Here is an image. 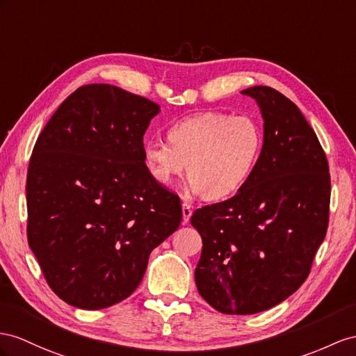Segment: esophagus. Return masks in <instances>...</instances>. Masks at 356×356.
Listing matches in <instances>:
<instances>
[{"instance_id":"obj_1","label":"esophagus","mask_w":356,"mask_h":356,"mask_svg":"<svg viewBox=\"0 0 356 356\" xmlns=\"http://www.w3.org/2000/svg\"><path fill=\"white\" fill-rule=\"evenodd\" d=\"M181 215H184V224H188L191 215H193V209H191L189 203L184 202V204H181Z\"/></svg>"}]
</instances>
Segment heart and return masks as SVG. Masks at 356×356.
I'll return each instance as SVG.
<instances>
[{"instance_id": "obj_1", "label": "heart", "mask_w": 356, "mask_h": 356, "mask_svg": "<svg viewBox=\"0 0 356 356\" xmlns=\"http://www.w3.org/2000/svg\"><path fill=\"white\" fill-rule=\"evenodd\" d=\"M168 143L144 144L143 158L153 180L171 185L188 170L191 189L222 200L245 185L261 150V131L248 115L202 113L170 126Z\"/></svg>"}]
</instances>
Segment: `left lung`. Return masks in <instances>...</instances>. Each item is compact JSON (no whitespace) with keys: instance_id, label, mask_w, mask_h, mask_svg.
Wrapping results in <instances>:
<instances>
[{"instance_id":"8db88e82","label":"left lung","mask_w":356,"mask_h":356,"mask_svg":"<svg viewBox=\"0 0 356 356\" xmlns=\"http://www.w3.org/2000/svg\"><path fill=\"white\" fill-rule=\"evenodd\" d=\"M242 95L265 120L261 153L239 193L191 216L202 234L198 293L216 312L254 314L304 284L330 222L325 150L298 106L270 87Z\"/></svg>"}]
</instances>
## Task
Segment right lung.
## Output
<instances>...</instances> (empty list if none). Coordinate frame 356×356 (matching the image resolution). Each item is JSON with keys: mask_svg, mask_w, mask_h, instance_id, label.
Returning a JSON list of instances; mask_svg holds the SVG:
<instances>
[{"mask_svg": "<svg viewBox=\"0 0 356 356\" xmlns=\"http://www.w3.org/2000/svg\"><path fill=\"white\" fill-rule=\"evenodd\" d=\"M159 105L108 84L75 90L43 127L26 172V238L65 302L111 307L140 286L180 198L149 175L143 136Z\"/></svg>", "mask_w": 356, "mask_h": 356, "instance_id": "add662e5", "label": "right lung"}]
</instances>
